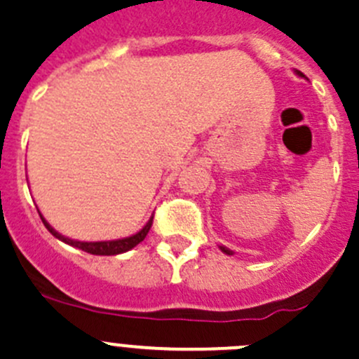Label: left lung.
<instances>
[{
  "mask_svg": "<svg viewBox=\"0 0 359 359\" xmlns=\"http://www.w3.org/2000/svg\"><path fill=\"white\" fill-rule=\"evenodd\" d=\"M297 73H299V76H304V73H300V71H297ZM219 250H222L223 253H226V255H232V251L226 250V248H223V246H219Z\"/></svg>",
  "mask_w": 359,
  "mask_h": 359,
  "instance_id": "left-lung-1",
  "label": "left lung"
}]
</instances>
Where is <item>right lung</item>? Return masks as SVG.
Returning a JSON list of instances; mask_svg holds the SVG:
<instances>
[{"label":"right lung","mask_w":359,"mask_h":359,"mask_svg":"<svg viewBox=\"0 0 359 359\" xmlns=\"http://www.w3.org/2000/svg\"><path fill=\"white\" fill-rule=\"evenodd\" d=\"M40 218H41V222H43V225L48 229V232H50L54 237H57V239L62 241V243L71 244V246L78 248V250H81V251H87V253H90V255H106V257H109V255L126 253V251L133 250L134 246H137V244H140L141 241L147 237V233L150 232V229H151V223H154V216H151L150 222H148L147 225L140 230V232L134 233V236H130V237H126V239L101 241V243H81V241H73V239H69V237L60 236L59 232H55V230L48 225L47 219H45L43 216L40 215Z\"/></svg>","instance_id":"right-lung-1"}]
</instances>
